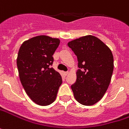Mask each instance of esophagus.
<instances>
[{"label":"esophagus","mask_w":129,"mask_h":129,"mask_svg":"<svg viewBox=\"0 0 129 129\" xmlns=\"http://www.w3.org/2000/svg\"><path fill=\"white\" fill-rule=\"evenodd\" d=\"M69 73V72H64V75L65 76H67Z\"/></svg>","instance_id":"esophagus-1"}]
</instances>
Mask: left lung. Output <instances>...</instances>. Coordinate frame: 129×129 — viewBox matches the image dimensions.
<instances>
[{
	"label": "left lung",
	"instance_id": "1",
	"mask_svg": "<svg viewBox=\"0 0 129 129\" xmlns=\"http://www.w3.org/2000/svg\"><path fill=\"white\" fill-rule=\"evenodd\" d=\"M78 61L76 82L71 86L75 99L92 106L102 99L109 88L113 71L112 52L104 43L88 35L68 43Z\"/></svg>",
	"mask_w": 129,
	"mask_h": 129
}]
</instances>
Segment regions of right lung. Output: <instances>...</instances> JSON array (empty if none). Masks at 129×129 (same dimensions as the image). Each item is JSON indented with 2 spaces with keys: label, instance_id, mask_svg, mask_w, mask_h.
Here are the masks:
<instances>
[{
  "label": "right lung",
  "instance_id": "1",
  "mask_svg": "<svg viewBox=\"0 0 129 129\" xmlns=\"http://www.w3.org/2000/svg\"><path fill=\"white\" fill-rule=\"evenodd\" d=\"M60 39L38 36L22 43L17 57L21 84L30 99L40 106H48L56 100L62 83L60 73L49 68Z\"/></svg>",
  "mask_w": 129,
  "mask_h": 129
}]
</instances>
